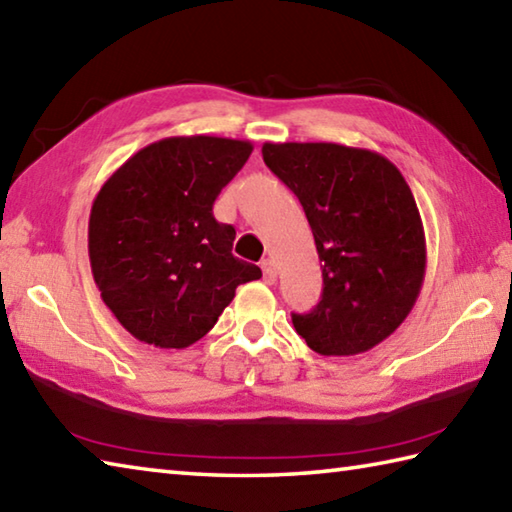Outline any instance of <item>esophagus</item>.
I'll use <instances>...</instances> for the list:
<instances>
[{"mask_svg":"<svg viewBox=\"0 0 512 512\" xmlns=\"http://www.w3.org/2000/svg\"><path fill=\"white\" fill-rule=\"evenodd\" d=\"M262 270H264V282L266 284H275L277 282V266H275L273 259H264Z\"/></svg>","mask_w":512,"mask_h":512,"instance_id":"1","label":"esophagus"}]
</instances>
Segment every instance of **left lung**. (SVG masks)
Masks as SVG:
<instances>
[{
	"label": "left lung",
	"instance_id": "1",
	"mask_svg": "<svg viewBox=\"0 0 512 512\" xmlns=\"http://www.w3.org/2000/svg\"><path fill=\"white\" fill-rule=\"evenodd\" d=\"M266 166L304 206L324 293L293 326L319 355L366 353L413 310L426 237L404 175L384 155L330 142L262 146Z\"/></svg>",
	"mask_w": 512,
	"mask_h": 512
}]
</instances>
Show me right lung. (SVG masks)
<instances>
[{
  "mask_svg": "<svg viewBox=\"0 0 512 512\" xmlns=\"http://www.w3.org/2000/svg\"><path fill=\"white\" fill-rule=\"evenodd\" d=\"M253 153L242 139L166 137L119 166L90 208L88 257L104 304L130 335L186 348L215 326L239 284L262 277L233 255L213 204Z\"/></svg>",
  "mask_w": 512,
  "mask_h": 512,
  "instance_id": "1",
  "label": "right lung"
}]
</instances>
